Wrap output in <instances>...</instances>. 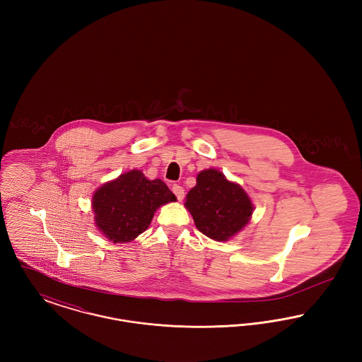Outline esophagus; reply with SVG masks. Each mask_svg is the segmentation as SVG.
<instances>
[{"mask_svg":"<svg viewBox=\"0 0 362 362\" xmlns=\"http://www.w3.org/2000/svg\"><path fill=\"white\" fill-rule=\"evenodd\" d=\"M173 192L176 195L177 201H182L185 198V189L182 186H179V185H173Z\"/></svg>","mask_w":362,"mask_h":362,"instance_id":"34e87169","label":"esophagus"}]
</instances>
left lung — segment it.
<instances>
[{
    "label": "left lung",
    "instance_id": "8db88e82",
    "mask_svg": "<svg viewBox=\"0 0 362 362\" xmlns=\"http://www.w3.org/2000/svg\"><path fill=\"white\" fill-rule=\"evenodd\" d=\"M185 206L198 230L216 241H228L239 233L254 211L247 192L213 168L198 173Z\"/></svg>",
    "mask_w": 362,
    "mask_h": 362
}]
</instances>
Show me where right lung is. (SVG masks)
Segmentation results:
<instances>
[{
	"instance_id": "1",
	"label": "right lung",
	"mask_w": 362,
	"mask_h": 362,
	"mask_svg": "<svg viewBox=\"0 0 362 362\" xmlns=\"http://www.w3.org/2000/svg\"><path fill=\"white\" fill-rule=\"evenodd\" d=\"M176 197L161 180L133 170L96 189L92 198L95 224L114 243L134 240L151 224L156 210Z\"/></svg>"
}]
</instances>
